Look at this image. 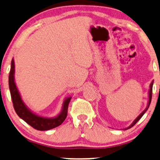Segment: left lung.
Masks as SVG:
<instances>
[{
  "instance_id": "left-lung-1",
  "label": "left lung",
  "mask_w": 160,
  "mask_h": 160,
  "mask_svg": "<svg viewBox=\"0 0 160 160\" xmlns=\"http://www.w3.org/2000/svg\"><path fill=\"white\" fill-rule=\"evenodd\" d=\"M153 81H152V82H151V84H150V87H149V90H148V104H147V107H146V108H145V109L142 112V113H141L140 114H139V115L136 118V119H135L134 120H133V122H132L131 125L128 126V128H124L123 130H127V129H128V128H131L133 127V126L135 124L137 123V122L138 121H139V119H141L142 116L144 115V114H145V112L147 111V110L148 109L149 105H150V104H151V97H152V88H153Z\"/></svg>"
}]
</instances>
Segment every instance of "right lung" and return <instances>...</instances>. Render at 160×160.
Wrapping results in <instances>:
<instances>
[{
	"mask_svg": "<svg viewBox=\"0 0 160 160\" xmlns=\"http://www.w3.org/2000/svg\"><path fill=\"white\" fill-rule=\"evenodd\" d=\"M9 87L14 109L21 119L38 131H48L62 125L68 116V105L71 96L64 98L61 112L54 117H46L32 111L23 101L15 82V62L12 59L11 70L9 76Z\"/></svg>",
	"mask_w": 160,
	"mask_h": 160,
	"instance_id": "obj_1",
	"label": "right lung"
}]
</instances>
